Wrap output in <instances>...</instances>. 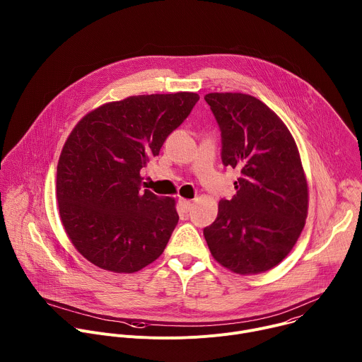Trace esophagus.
<instances>
[{"label":"esophagus","instance_id":"1","mask_svg":"<svg viewBox=\"0 0 362 362\" xmlns=\"http://www.w3.org/2000/svg\"><path fill=\"white\" fill-rule=\"evenodd\" d=\"M179 203H180V206H182L183 212H189V211H192V208H193V202H192V200L180 199V200H179Z\"/></svg>","mask_w":362,"mask_h":362}]
</instances>
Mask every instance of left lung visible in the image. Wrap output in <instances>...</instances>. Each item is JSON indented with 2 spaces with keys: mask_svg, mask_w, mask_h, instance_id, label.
<instances>
[{
  "mask_svg": "<svg viewBox=\"0 0 362 362\" xmlns=\"http://www.w3.org/2000/svg\"><path fill=\"white\" fill-rule=\"evenodd\" d=\"M219 124L222 162L240 172L236 194L222 199L216 221L203 229L215 259L239 275L282 262L308 215V183L296 143L261 100L243 93H209Z\"/></svg>",
  "mask_w": 362,
  "mask_h": 362,
  "instance_id": "left-lung-1",
  "label": "left lung"
}]
</instances>
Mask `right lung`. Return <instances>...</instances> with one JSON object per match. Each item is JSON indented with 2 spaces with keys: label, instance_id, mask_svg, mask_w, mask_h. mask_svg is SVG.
<instances>
[{
  "label": "right lung",
  "instance_id": "1",
  "mask_svg": "<svg viewBox=\"0 0 362 362\" xmlns=\"http://www.w3.org/2000/svg\"><path fill=\"white\" fill-rule=\"evenodd\" d=\"M199 94L132 95L86 115L57 165V202L74 247L93 265L133 274L163 253L179 215L172 197L141 190L140 170L190 115Z\"/></svg>",
  "mask_w": 362,
  "mask_h": 362
}]
</instances>
